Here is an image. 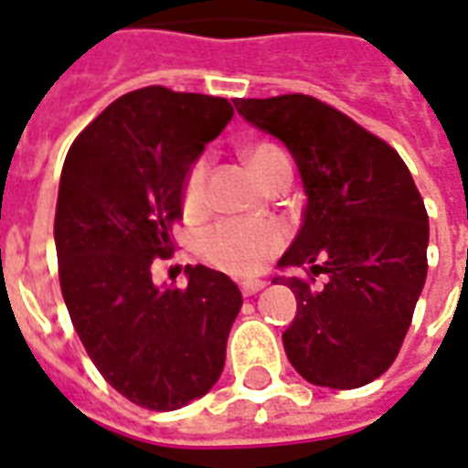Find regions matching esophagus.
Here are the masks:
<instances>
[{
    "label": "esophagus",
    "mask_w": 468,
    "mask_h": 468,
    "mask_svg": "<svg viewBox=\"0 0 468 468\" xmlns=\"http://www.w3.org/2000/svg\"><path fill=\"white\" fill-rule=\"evenodd\" d=\"M262 287H265L262 280H252V282H243V285H240V292H243V297H252L258 295Z\"/></svg>",
    "instance_id": "34e87169"
}]
</instances>
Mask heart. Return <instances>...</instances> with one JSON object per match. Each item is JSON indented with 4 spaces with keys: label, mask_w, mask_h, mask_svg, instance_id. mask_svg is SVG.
<instances>
[{
    "label": "heart",
    "mask_w": 468,
    "mask_h": 468,
    "mask_svg": "<svg viewBox=\"0 0 468 468\" xmlns=\"http://www.w3.org/2000/svg\"><path fill=\"white\" fill-rule=\"evenodd\" d=\"M245 161L252 173L268 186L282 173H290V158L280 146L261 141L245 151ZM207 158H196L183 178L181 200L188 213H196L206 198ZM285 243V230L278 223H248V220H223L207 228L200 238V255L213 268L223 270L235 278H252L258 275L270 258Z\"/></svg>",
    "instance_id": "1"
}]
</instances>
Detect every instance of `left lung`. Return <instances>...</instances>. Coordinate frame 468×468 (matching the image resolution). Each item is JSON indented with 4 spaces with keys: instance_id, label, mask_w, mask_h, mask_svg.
<instances>
[{
    "instance_id": "8db88e82",
    "label": "left lung",
    "mask_w": 468,
    "mask_h": 468,
    "mask_svg": "<svg viewBox=\"0 0 468 468\" xmlns=\"http://www.w3.org/2000/svg\"><path fill=\"white\" fill-rule=\"evenodd\" d=\"M235 109L290 148L307 190L303 228L280 258L307 278L272 280L297 300L282 332L287 359L317 387L369 384L399 355L427 280L429 218L410 168L387 141L313 96L238 99Z\"/></svg>"
}]
</instances>
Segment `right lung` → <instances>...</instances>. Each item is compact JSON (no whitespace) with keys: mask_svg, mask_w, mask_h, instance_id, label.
I'll use <instances>...</instances> for the list:
<instances>
[{"mask_svg":"<svg viewBox=\"0 0 468 468\" xmlns=\"http://www.w3.org/2000/svg\"><path fill=\"white\" fill-rule=\"evenodd\" d=\"M233 119L228 99L146 86L76 136L58 181V282L79 340L106 382L154 411L181 410L218 382L243 295L218 270L186 268L155 287L171 258L183 178Z\"/></svg>","mask_w":468,"mask_h":468,"instance_id":"1","label":"right lung"}]
</instances>
